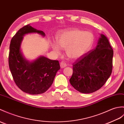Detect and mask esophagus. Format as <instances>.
Listing matches in <instances>:
<instances>
[{
  "label": "esophagus",
  "instance_id": "34e87169",
  "mask_svg": "<svg viewBox=\"0 0 124 124\" xmlns=\"http://www.w3.org/2000/svg\"><path fill=\"white\" fill-rule=\"evenodd\" d=\"M66 66H67V64L64 62H61V63H60V67H61V68H65Z\"/></svg>",
  "mask_w": 124,
  "mask_h": 124
}]
</instances>
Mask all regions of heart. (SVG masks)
I'll return each mask as SVG.
<instances>
[{"mask_svg": "<svg viewBox=\"0 0 124 124\" xmlns=\"http://www.w3.org/2000/svg\"><path fill=\"white\" fill-rule=\"evenodd\" d=\"M57 42L58 45L52 44V47L57 53L60 52L59 46L65 49L69 58L76 60L85 55L90 50L94 42V36L90 31L73 29L60 33Z\"/></svg>", "mask_w": 124, "mask_h": 124, "instance_id": "heart-1", "label": "heart"}]
</instances>
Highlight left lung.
<instances>
[{"instance_id":"left-lung-1","label":"left lung","mask_w":124,"mask_h":124,"mask_svg":"<svg viewBox=\"0 0 124 124\" xmlns=\"http://www.w3.org/2000/svg\"><path fill=\"white\" fill-rule=\"evenodd\" d=\"M113 54L107 37L101 34L96 48L73 64L71 85L83 93H93L99 90L111 75Z\"/></svg>"}]
</instances>
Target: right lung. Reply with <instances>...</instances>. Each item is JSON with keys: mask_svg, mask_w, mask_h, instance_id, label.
<instances>
[{"mask_svg": "<svg viewBox=\"0 0 124 124\" xmlns=\"http://www.w3.org/2000/svg\"><path fill=\"white\" fill-rule=\"evenodd\" d=\"M37 33L44 36L42 31L28 24L21 28L10 41L8 62L16 85L24 93L31 94L44 93L53 82L56 73L60 69L57 60L43 56L30 62L23 56L21 46L23 36L28 33Z\"/></svg>", "mask_w": 124, "mask_h": 124, "instance_id": "right-lung-1", "label": "right lung"}]
</instances>
